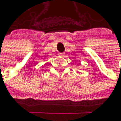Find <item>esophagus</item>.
Listing matches in <instances>:
<instances>
[{
    "instance_id": "34e87169",
    "label": "esophagus",
    "mask_w": 121,
    "mask_h": 121,
    "mask_svg": "<svg viewBox=\"0 0 121 121\" xmlns=\"http://www.w3.org/2000/svg\"><path fill=\"white\" fill-rule=\"evenodd\" d=\"M59 56H65V53H59V54H58Z\"/></svg>"
}]
</instances>
